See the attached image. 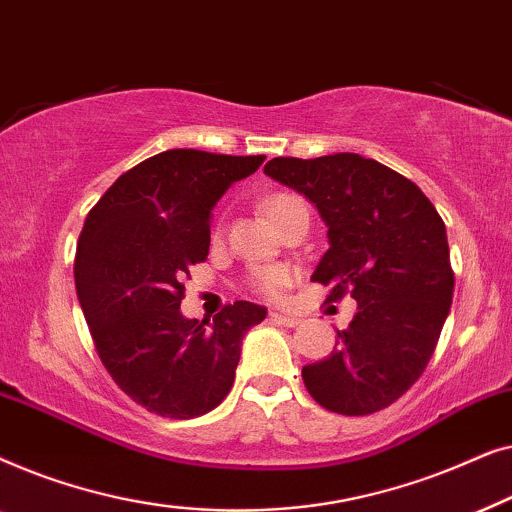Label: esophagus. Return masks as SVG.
I'll use <instances>...</instances> for the list:
<instances>
[{"label":"esophagus","instance_id":"obj_1","mask_svg":"<svg viewBox=\"0 0 512 512\" xmlns=\"http://www.w3.org/2000/svg\"><path fill=\"white\" fill-rule=\"evenodd\" d=\"M270 321H275V324H282V326H289V328H296L300 324V317H291V314H284V312H270Z\"/></svg>","mask_w":512,"mask_h":512}]
</instances>
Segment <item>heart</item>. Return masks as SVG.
<instances>
[{
    "label": "heart",
    "mask_w": 512,
    "mask_h": 512,
    "mask_svg": "<svg viewBox=\"0 0 512 512\" xmlns=\"http://www.w3.org/2000/svg\"><path fill=\"white\" fill-rule=\"evenodd\" d=\"M296 209H307L305 200L296 193H275L265 200V212H268V216L277 223V226H282ZM291 279L293 270L284 268V265H275V268L256 270L254 275H251V286H254L258 293H263V296H279V293L291 284Z\"/></svg>",
    "instance_id": "1"
}]
</instances>
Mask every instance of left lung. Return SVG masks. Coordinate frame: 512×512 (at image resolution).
I'll list each match as a JSON object with an SVG mask.
<instances>
[{"mask_svg": "<svg viewBox=\"0 0 512 512\" xmlns=\"http://www.w3.org/2000/svg\"><path fill=\"white\" fill-rule=\"evenodd\" d=\"M263 172L326 221L331 247L312 282L328 286V303L352 293L359 305L338 349L303 368L305 387L321 408L373 415L419 380L450 314L445 223L410 179L359 153L272 158Z\"/></svg>", "mask_w": 512, "mask_h": 512, "instance_id": "obj_1", "label": "left lung"}]
</instances>
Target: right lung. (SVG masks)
I'll use <instances>...</instances> for the list:
<instances>
[{
  "label": "right lung",
  "instance_id": "add662e5",
  "mask_svg": "<svg viewBox=\"0 0 512 512\" xmlns=\"http://www.w3.org/2000/svg\"><path fill=\"white\" fill-rule=\"evenodd\" d=\"M265 156L170 149L121 174L90 209L74 279L97 356L149 412L191 419L214 410L235 382L242 338L265 307L237 300L209 319L179 305L191 265L209 254L212 209Z\"/></svg>",
  "mask_w": 512,
  "mask_h": 512
}]
</instances>
